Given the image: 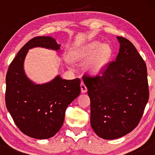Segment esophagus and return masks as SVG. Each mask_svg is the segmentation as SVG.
<instances>
[{
	"instance_id": "1",
	"label": "esophagus",
	"mask_w": 155,
	"mask_h": 155,
	"mask_svg": "<svg viewBox=\"0 0 155 155\" xmlns=\"http://www.w3.org/2000/svg\"><path fill=\"white\" fill-rule=\"evenodd\" d=\"M81 90L82 93H85V92L87 91V88L86 85L84 84V83L83 81L81 83Z\"/></svg>"
}]
</instances>
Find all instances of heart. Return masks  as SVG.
Wrapping results in <instances>:
<instances>
[{"label":"heart","instance_id":"obj_1","mask_svg":"<svg viewBox=\"0 0 155 155\" xmlns=\"http://www.w3.org/2000/svg\"><path fill=\"white\" fill-rule=\"evenodd\" d=\"M112 49L107 44L95 41L71 51V58L74 62H84L94 58L90 62L88 69L93 74H100L107 66L111 57Z\"/></svg>","mask_w":155,"mask_h":155}]
</instances>
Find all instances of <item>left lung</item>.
I'll list each match as a JSON object with an SVG mask.
<instances>
[{
	"label": "left lung",
	"instance_id": "obj_1",
	"mask_svg": "<svg viewBox=\"0 0 155 155\" xmlns=\"http://www.w3.org/2000/svg\"><path fill=\"white\" fill-rule=\"evenodd\" d=\"M120 44L116 60L109 62L101 75L83 76L90 98V123L104 139H117L134 130L149 100L144 60L127 38Z\"/></svg>",
	"mask_w": 155,
	"mask_h": 155
}]
</instances>
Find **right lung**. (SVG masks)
Segmentation results:
<instances>
[{
    "instance_id": "add662e5",
    "label": "right lung",
    "mask_w": 155,
    "mask_h": 155,
    "mask_svg": "<svg viewBox=\"0 0 155 155\" xmlns=\"http://www.w3.org/2000/svg\"><path fill=\"white\" fill-rule=\"evenodd\" d=\"M38 47L58 50L60 45L49 36L34 37L25 44L8 67L5 100L14 122L24 134L47 139L61 128L68 106L81 92V81L58 76L44 84L32 82L25 74L23 64L28 49Z\"/></svg>"
}]
</instances>
